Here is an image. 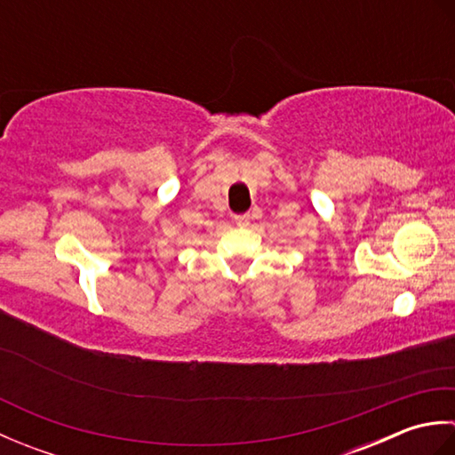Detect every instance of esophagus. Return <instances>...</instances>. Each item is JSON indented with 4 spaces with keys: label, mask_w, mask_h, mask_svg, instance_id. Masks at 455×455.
Here are the masks:
<instances>
[{
    "label": "esophagus",
    "mask_w": 455,
    "mask_h": 455,
    "mask_svg": "<svg viewBox=\"0 0 455 455\" xmlns=\"http://www.w3.org/2000/svg\"><path fill=\"white\" fill-rule=\"evenodd\" d=\"M250 219H252V217H250V215H248V212H244V215H236V217H235V222H236V227H240V228H244V227H248V225H250Z\"/></svg>",
    "instance_id": "34e87169"
}]
</instances>
